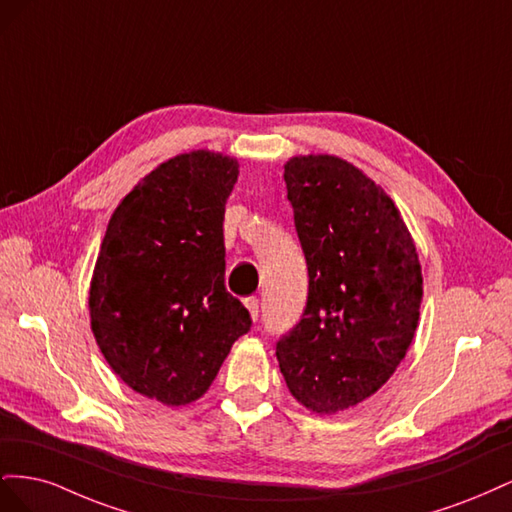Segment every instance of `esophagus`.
I'll use <instances>...</instances> for the list:
<instances>
[{
    "label": "esophagus",
    "instance_id": "34e87169",
    "mask_svg": "<svg viewBox=\"0 0 512 512\" xmlns=\"http://www.w3.org/2000/svg\"><path fill=\"white\" fill-rule=\"evenodd\" d=\"M243 305H245L247 312H250V316L256 320V318H258V299H256V297H247V299L243 301Z\"/></svg>",
    "mask_w": 512,
    "mask_h": 512
}]
</instances>
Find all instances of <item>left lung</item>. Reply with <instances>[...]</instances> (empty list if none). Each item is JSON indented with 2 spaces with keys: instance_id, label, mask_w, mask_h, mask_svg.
<instances>
[{
  "instance_id": "left-lung-1",
  "label": "left lung",
  "mask_w": 512,
  "mask_h": 512,
  "mask_svg": "<svg viewBox=\"0 0 512 512\" xmlns=\"http://www.w3.org/2000/svg\"><path fill=\"white\" fill-rule=\"evenodd\" d=\"M307 260L301 322L275 354L292 397L331 416L380 391L412 344L423 273L393 198L359 166L307 153L284 164Z\"/></svg>"
}]
</instances>
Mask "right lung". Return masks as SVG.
Here are the masks:
<instances>
[{
  "mask_svg": "<svg viewBox=\"0 0 512 512\" xmlns=\"http://www.w3.org/2000/svg\"><path fill=\"white\" fill-rule=\"evenodd\" d=\"M237 177V158L211 149L158 164L119 200L91 273L102 356L132 391L168 408L203 397L250 331L224 286V211Z\"/></svg>",
  "mask_w": 512,
  "mask_h": 512,
  "instance_id": "obj_1",
  "label": "right lung"
}]
</instances>
